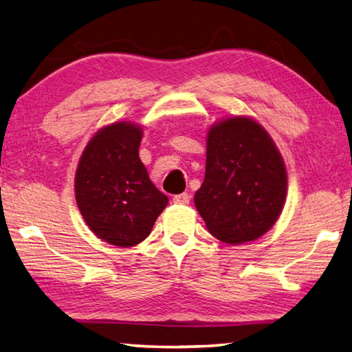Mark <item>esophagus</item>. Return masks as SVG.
Instances as JSON below:
<instances>
[{"instance_id":"esophagus-1","label":"esophagus","mask_w":352,"mask_h":352,"mask_svg":"<svg viewBox=\"0 0 352 352\" xmlns=\"http://www.w3.org/2000/svg\"><path fill=\"white\" fill-rule=\"evenodd\" d=\"M172 200H174V203H177V204H188L189 203V200H190V197H189V194H177V195H174V198H172Z\"/></svg>"}]
</instances>
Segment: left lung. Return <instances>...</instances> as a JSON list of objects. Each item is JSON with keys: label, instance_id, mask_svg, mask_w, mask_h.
I'll return each instance as SVG.
<instances>
[{"label": "left lung", "instance_id": "8db88e82", "mask_svg": "<svg viewBox=\"0 0 352 352\" xmlns=\"http://www.w3.org/2000/svg\"><path fill=\"white\" fill-rule=\"evenodd\" d=\"M287 190L282 154L251 117H228L209 127L206 172L194 203L208 231L228 245L257 240L276 225Z\"/></svg>", "mask_w": 352, "mask_h": 352}]
</instances>
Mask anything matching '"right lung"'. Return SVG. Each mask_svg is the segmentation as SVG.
<instances>
[{
    "label": "right lung",
    "instance_id": "right-lung-1",
    "mask_svg": "<svg viewBox=\"0 0 352 352\" xmlns=\"http://www.w3.org/2000/svg\"><path fill=\"white\" fill-rule=\"evenodd\" d=\"M143 129L115 121L89 140L75 172V200L89 229L109 245L129 248L152 231L169 198L138 157Z\"/></svg>",
    "mask_w": 352,
    "mask_h": 352
}]
</instances>
